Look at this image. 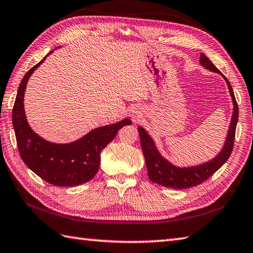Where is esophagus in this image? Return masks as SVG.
Here are the masks:
<instances>
[{
  "instance_id": "1",
  "label": "esophagus",
  "mask_w": 253,
  "mask_h": 253,
  "mask_svg": "<svg viewBox=\"0 0 253 253\" xmlns=\"http://www.w3.org/2000/svg\"><path fill=\"white\" fill-rule=\"evenodd\" d=\"M129 116L132 118L133 121H139L140 118L142 117V110L140 106L138 105H133L130 107L129 110Z\"/></svg>"
}]
</instances>
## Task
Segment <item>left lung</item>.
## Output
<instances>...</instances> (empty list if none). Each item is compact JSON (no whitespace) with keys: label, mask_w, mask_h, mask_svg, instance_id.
<instances>
[{"label":"left lung","mask_w":253,"mask_h":253,"mask_svg":"<svg viewBox=\"0 0 253 253\" xmlns=\"http://www.w3.org/2000/svg\"><path fill=\"white\" fill-rule=\"evenodd\" d=\"M200 63L203 68L206 69V70L218 73L224 78V80L227 83V86H228L232 105H234V108H232L234 111H232L231 114L228 132H227L226 139L221 150L217 153L212 159L200 163V165L197 166L177 167L175 165H173L172 162L166 159V158L161 155L160 151L158 150L155 140L152 139L151 136L147 132L145 128L141 126L138 127L143 157H145L146 161L148 176H149L150 181H152L153 183H157V184L166 187H170V189H189V187L201 184L202 182H204L205 180L209 179L210 176L214 174V173L218 170L227 160H228V158L230 157V153L232 151V147H234L236 126L237 122H238L239 115L238 105H237L234 91H232V87L229 81L227 80V78L225 76H222V73L214 66V63H212L204 53L201 54Z\"/></svg>","instance_id":"left-lung-1"}]
</instances>
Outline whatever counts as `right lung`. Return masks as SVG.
<instances>
[{"label": "right lung", "instance_id": "1", "mask_svg": "<svg viewBox=\"0 0 253 253\" xmlns=\"http://www.w3.org/2000/svg\"><path fill=\"white\" fill-rule=\"evenodd\" d=\"M52 51L27 71L19 83L13 107V127L19 155L29 169L50 184L77 186L93 179L100 169L102 150L115 138L117 131L130 125L131 121L125 118L111 125L94 128L69 143L51 142L35 132L25 114L24 95L29 78Z\"/></svg>", "mask_w": 253, "mask_h": 253}]
</instances>
